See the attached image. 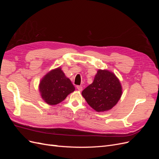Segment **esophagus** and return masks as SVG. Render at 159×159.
Wrapping results in <instances>:
<instances>
[{"label": "esophagus", "instance_id": "esophagus-1", "mask_svg": "<svg viewBox=\"0 0 159 159\" xmlns=\"http://www.w3.org/2000/svg\"><path fill=\"white\" fill-rule=\"evenodd\" d=\"M77 89H78L80 91H81L83 89V88L81 85H77Z\"/></svg>", "mask_w": 159, "mask_h": 159}]
</instances>
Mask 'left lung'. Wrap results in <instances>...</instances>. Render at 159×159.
<instances>
[{
    "label": "left lung",
    "instance_id": "1",
    "mask_svg": "<svg viewBox=\"0 0 159 159\" xmlns=\"http://www.w3.org/2000/svg\"><path fill=\"white\" fill-rule=\"evenodd\" d=\"M83 97L98 112L112 109L117 103L122 95L121 83L113 72L99 70L93 83L85 88Z\"/></svg>",
    "mask_w": 159,
    "mask_h": 159
}]
</instances>
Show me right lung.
I'll return each instance as SVG.
<instances>
[{
    "instance_id": "obj_1",
    "label": "right lung",
    "mask_w": 159,
    "mask_h": 159,
    "mask_svg": "<svg viewBox=\"0 0 159 159\" xmlns=\"http://www.w3.org/2000/svg\"><path fill=\"white\" fill-rule=\"evenodd\" d=\"M39 90L43 100L48 105H54L64 101L75 90L74 85L60 68L49 71L42 79Z\"/></svg>"
}]
</instances>
